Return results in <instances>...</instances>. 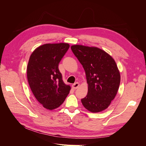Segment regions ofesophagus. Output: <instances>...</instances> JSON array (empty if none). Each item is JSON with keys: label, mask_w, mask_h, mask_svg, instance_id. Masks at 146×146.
I'll list each match as a JSON object with an SVG mask.
<instances>
[{"label": "esophagus", "mask_w": 146, "mask_h": 146, "mask_svg": "<svg viewBox=\"0 0 146 146\" xmlns=\"http://www.w3.org/2000/svg\"><path fill=\"white\" fill-rule=\"evenodd\" d=\"M79 85H80V84H79V83L76 82V83H75L74 84H73V85H72V88H74V90H76V89H77V88H78Z\"/></svg>", "instance_id": "34e87169"}]
</instances>
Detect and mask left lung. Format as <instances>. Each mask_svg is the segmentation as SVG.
<instances>
[{"mask_svg": "<svg viewBox=\"0 0 146 146\" xmlns=\"http://www.w3.org/2000/svg\"><path fill=\"white\" fill-rule=\"evenodd\" d=\"M71 50L85 71L88 94L81 100L86 109L99 113L107 109L117 94L121 82L115 61L96 47L73 45Z\"/></svg>", "mask_w": 146, "mask_h": 146, "instance_id": "8db88e82", "label": "left lung"}]
</instances>
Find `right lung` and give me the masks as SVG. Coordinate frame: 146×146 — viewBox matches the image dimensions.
<instances>
[{"label":"right lung","instance_id":"add662e5","mask_svg":"<svg viewBox=\"0 0 146 146\" xmlns=\"http://www.w3.org/2000/svg\"><path fill=\"white\" fill-rule=\"evenodd\" d=\"M69 48L68 43L46 44L31 54L27 65V80L34 96L43 107H59L69 93L70 86L62 80L60 61Z\"/></svg>","mask_w":146,"mask_h":146}]
</instances>
